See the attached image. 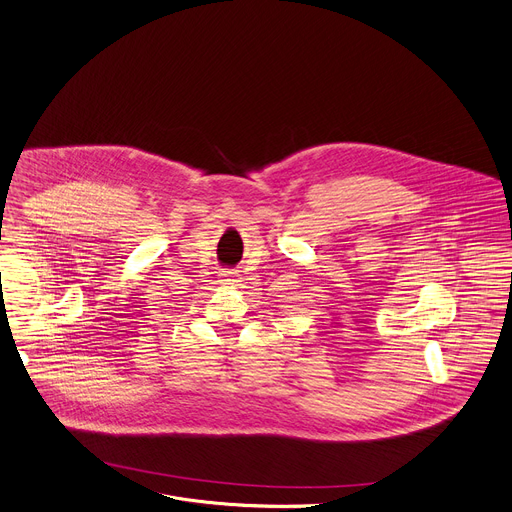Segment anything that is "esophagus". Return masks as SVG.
<instances>
[{
	"instance_id": "obj_1",
	"label": "esophagus",
	"mask_w": 512,
	"mask_h": 512,
	"mask_svg": "<svg viewBox=\"0 0 512 512\" xmlns=\"http://www.w3.org/2000/svg\"><path fill=\"white\" fill-rule=\"evenodd\" d=\"M219 281H221V285H225V287H237V285H239V273H237V271H223Z\"/></svg>"
}]
</instances>
